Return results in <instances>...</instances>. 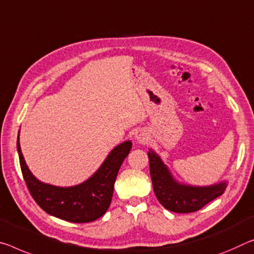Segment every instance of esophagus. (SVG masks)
<instances>
[{
    "label": "esophagus",
    "mask_w": 254,
    "mask_h": 254,
    "mask_svg": "<svg viewBox=\"0 0 254 254\" xmlns=\"http://www.w3.org/2000/svg\"><path fill=\"white\" fill-rule=\"evenodd\" d=\"M134 138H135V140H136V141H138V142H144V141H146V140L148 139V134L146 133V131L139 130V131L135 132Z\"/></svg>",
    "instance_id": "1"
}]
</instances>
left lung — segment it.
<instances>
[{
  "instance_id": "obj_1",
  "label": "left lung",
  "mask_w": 254,
  "mask_h": 254,
  "mask_svg": "<svg viewBox=\"0 0 254 254\" xmlns=\"http://www.w3.org/2000/svg\"><path fill=\"white\" fill-rule=\"evenodd\" d=\"M148 158L152 187L157 199L165 208L173 212H194L218 198L226 190V180L202 187L179 182L173 176L167 165L152 149H149Z\"/></svg>"
}]
</instances>
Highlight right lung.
<instances>
[{"label": "right lung", "instance_id": "1", "mask_svg": "<svg viewBox=\"0 0 254 254\" xmlns=\"http://www.w3.org/2000/svg\"><path fill=\"white\" fill-rule=\"evenodd\" d=\"M19 134L20 130L17 149L23 179L30 194L44 211L71 223H90L105 214L121 165L132 148L130 140L113 148L89 179L72 187H58L42 182L31 173L21 152Z\"/></svg>", "mask_w": 254, "mask_h": 254}]
</instances>
